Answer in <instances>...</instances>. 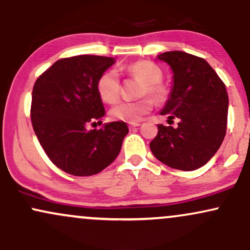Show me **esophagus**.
<instances>
[{"mask_svg": "<svg viewBox=\"0 0 250 250\" xmlns=\"http://www.w3.org/2000/svg\"><path fill=\"white\" fill-rule=\"evenodd\" d=\"M139 125H140L139 122H136V123H129V128H130V129L139 127Z\"/></svg>", "mask_w": 250, "mask_h": 250, "instance_id": "obj_1", "label": "esophagus"}]
</instances>
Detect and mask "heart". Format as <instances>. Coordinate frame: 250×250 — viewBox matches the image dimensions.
Instances as JSON below:
<instances>
[{
  "label": "heart",
  "instance_id": "1",
  "mask_svg": "<svg viewBox=\"0 0 250 250\" xmlns=\"http://www.w3.org/2000/svg\"><path fill=\"white\" fill-rule=\"evenodd\" d=\"M130 76L145 82L142 87V95H150L156 102L165 101L167 97V89L161 83L162 70L159 65L150 61H137L125 68ZM97 91L104 102L114 103L119 100L121 94V83L115 70H108L100 76L97 81ZM153 108V101L149 97L137 101H122L114 105L109 115L115 121L136 123Z\"/></svg>",
  "mask_w": 250,
  "mask_h": 250
}]
</instances>
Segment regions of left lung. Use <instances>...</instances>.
<instances>
[{
	"mask_svg": "<svg viewBox=\"0 0 250 250\" xmlns=\"http://www.w3.org/2000/svg\"><path fill=\"white\" fill-rule=\"evenodd\" d=\"M157 59L173 71V87L161 110L177 127L157 125L151 153L168 167L190 171L216 154L226 136L228 94L225 83L206 60L185 51H167Z\"/></svg>",
	"mask_w": 250,
	"mask_h": 250,
	"instance_id": "left-lung-1",
	"label": "left lung"
}]
</instances>
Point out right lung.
I'll list each match as a JSON object with an SVG mask.
<instances>
[{
    "label": "right lung",
    "mask_w": 250,
    "mask_h": 250,
    "mask_svg": "<svg viewBox=\"0 0 250 250\" xmlns=\"http://www.w3.org/2000/svg\"><path fill=\"white\" fill-rule=\"evenodd\" d=\"M115 59L79 55L61 59L36 80L30 117L40 145L50 161L65 173L90 176L107 168L121 150L128 125L109 122L97 91L100 76Z\"/></svg>",
    "instance_id": "1"
}]
</instances>
